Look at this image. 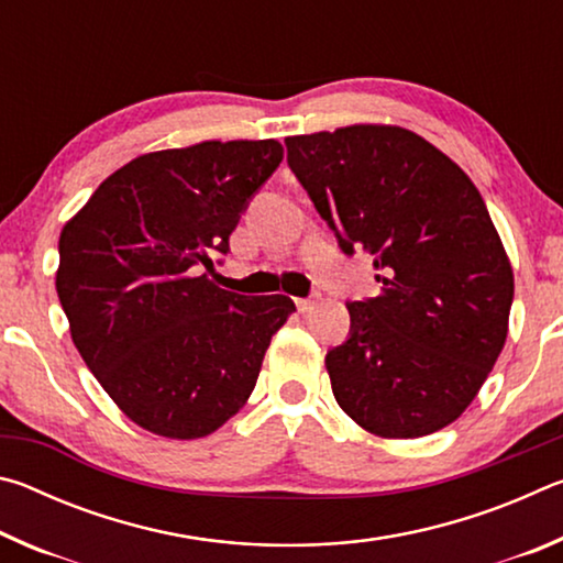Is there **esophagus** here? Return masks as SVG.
<instances>
[{"mask_svg":"<svg viewBox=\"0 0 563 563\" xmlns=\"http://www.w3.org/2000/svg\"><path fill=\"white\" fill-rule=\"evenodd\" d=\"M295 305H298L300 312H310V310L318 305V300H312V298H298V300H295Z\"/></svg>","mask_w":563,"mask_h":563,"instance_id":"obj_1","label":"esophagus"}]
</instances>
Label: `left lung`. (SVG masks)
Masks as SVG:
<instances>
[{"instance_id":"8db88e82","label":"left lung","mask_w":563,"mask_h":563,"mask_svg":"<svg viewBox=\"0 0 563 563\" xmlns=\"http://www.w3.org/2000/svg\"><path fill=\"white\" fill-rule=\"evenodd\" d=\"M340 247L373 255L377 298L350 302L325 367L342 412L415 440L452 424L507 342L514 273L472 178L415 131L352 123L285 139Z\"/></svg>"}]
</instances>
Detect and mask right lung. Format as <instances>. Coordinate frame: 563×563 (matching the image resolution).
Returning <instances> with one entry per match:
<instances>
[{
	"label": "right lung",
	"instance_id": "right-lung-1",
	"mask_svg": "<svg viewBox=\"0 0 563 563\" xmlns=\"http://www.w3.org/2000/svg\"><path fill=\"white\" fill-rule=\"evenodd\" d=\"M283 161L275 139L201 141L129 161L59 238L56 292L87 367L131 422L201 440L247 397L288 295H238L201 268Z\"/></svg>",
	"mask_w": 563,
	"mask_h": 563
}]
</instances>
